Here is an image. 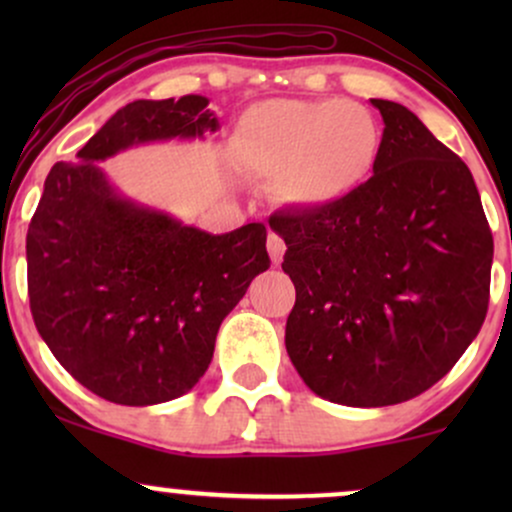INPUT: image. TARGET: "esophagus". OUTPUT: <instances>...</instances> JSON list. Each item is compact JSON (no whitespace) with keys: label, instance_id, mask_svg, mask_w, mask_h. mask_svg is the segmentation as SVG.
Returning <instances> with one entry per match:
<instances>
[{"label":"esophagus","instance_id":"34e87169","mask_svg":"<svg viewBox=\"0 0 512 512\" xmlns=\"http://www.w3.org/2000/svg\"><path fill=\"white\" fill-rule=\"evenodd\" d=\"M267 250H269V257H272V262L279 264L281 260H284L286 243L281 240V236H276V233H269V236H267Z\"/></svg>","mask_w":512,"mask_h":512}]
</instances>
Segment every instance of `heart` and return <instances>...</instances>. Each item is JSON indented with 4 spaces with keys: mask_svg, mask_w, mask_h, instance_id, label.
Here are the masks:
<instances>
[{
    "mask_svg": "<svg viewBox=\"0 0 512 512\" xmlns=\"http://www.w3.org/2000/svg\"><path fill=\"white\" fill-rule=\"evenodd\" d=\"M233 156L248 173L276 178V195L291 207H330L351 197L373 175L380 127L351 101L274 98L240 117Z\"/></svg>",
    "mask_w": 512,
    "mask_h": 512,
    "instance_id": "b5f03b06",
    "label": "heart"
}]
</instances>
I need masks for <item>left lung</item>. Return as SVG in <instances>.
<instances>
[{"label": "left lung", "mask_w": 512, "mask_h": 512, "mask_svg": "<svg viewBox=\"0 0 512 512\" xmlns=\"http://www.w3.org/2000/svg\"><path fill=\"white\" fill-rule=\"evenodd\" d=\"M385 129L361 190L276 211L296 286L286 351L317 397L387 407L436 385L484 325L493 236L472 173L404 105L370 98Z\"/></svg>", "instance_id": "8db88e82"}]
</instances>
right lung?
Here are the masks:
<instances>
[{
	"label": "right lung",
	"instance_id": "right-lung-1",
	"mask_svg": "<svg viewBox=\"0 0 512 512\" xmlns=\"http://www.w3.org/2000/svg\"><path fill=\"white\" fill-rule=\"evenodd\" d=\"M204 96L134 101L55 163L26 236L33 322L74 380L125 407L185 395L207 373L223 317L269 269L267 228L211 236L122 197L101 161L219 129Z\"/></svg>",
	"mask_w": 512,
	"mask_h": 512
}]
</instances>
